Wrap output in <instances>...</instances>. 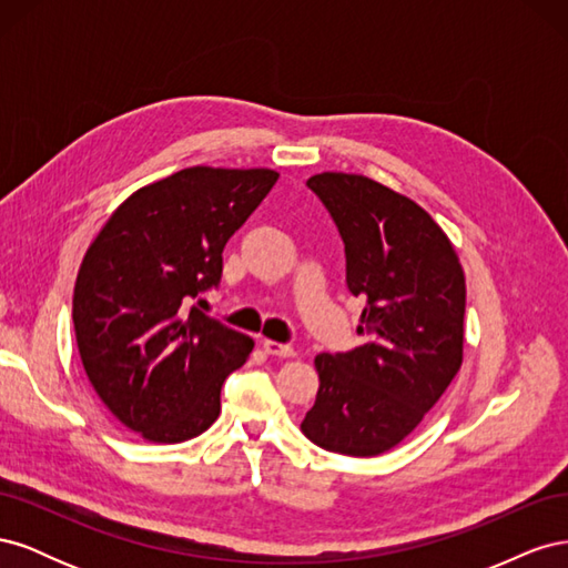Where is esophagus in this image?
Returning a JSON list of instances; mask_svg holds the SVG:
<instances>
[{"label":"esophagus","mask_w":568,"mask_h":568,"mask_svg":"<svg viewBox=\"0 0 568 568\" xmlns=\"http://www.w3.org/2000/svg\"><path fill=\"white\" fill-rule=\"evenodd\" d=\"M263 351L267 355H277V357H294V348L288 346V343H280V341H263Z\"/></svg>","instance_id":"1"}]
</instances>
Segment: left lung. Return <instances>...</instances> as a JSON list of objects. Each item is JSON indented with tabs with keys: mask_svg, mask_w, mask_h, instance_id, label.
<instances>
[{
	"mask_svg": "<svg viewBox=\"0 0 568 568\" xmlns=\"http://www.w3.org/2000/svg\"><path fill=\"white\" fill-rule=\"evenodd\" d=\"M346 246V286L365 301L363 346L315 357L320 388L301 432L324 450L374 457L422 424L464 353V270L438 222L365 175L307 180Z\"/></svg>",
	"mask_w": 568,
	"mask_h": 568,
	"instance_id": "1",
	"label": "left lung"
}]
</instances>
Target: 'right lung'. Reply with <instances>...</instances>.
Listing matches in <instances>:
<instances>
[{"label":"right lung","mask_w":568,"mask_h":568,"mask_svg":"<svg viewBox=\"0 0 568 568\" xmlns=\"http://www.w3.org/2000/svg\"><path fill=\"white\" fill-rule=\"evenodd\" d=\"M270 168L194 165L136 189L106 220L75 280L82 367L111 415L151 443L196 438L253 338L189 301L217 286L222 248L277 182Z\"/></svg>","instance_id":"obj_1"}]
</instances>
